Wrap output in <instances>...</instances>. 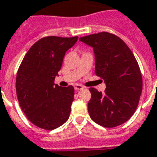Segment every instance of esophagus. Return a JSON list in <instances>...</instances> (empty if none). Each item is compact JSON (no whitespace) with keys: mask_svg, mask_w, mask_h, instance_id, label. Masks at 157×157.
Returning a JSON list of instances; mask_svg holds the SVG:
<instances>
[{"mask_svg":"<svg viewBox=\"0 0 157 157\" xmlns=\"http://www.w3.org/2000/svg\"><path fill=\"white\" fill-rule=\"evenodd\" d=\"M74 88H75V90H82V89H83V86H82V85L80 84H75V86H74Z\"/></svg>","mask_w":157,"mask_h":157,"instance_id":"34e87169","label":"esophagus"}]
</instances>
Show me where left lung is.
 I'll return each instance as SVG.
<instances>
[{"mask_svg": "<svg viewBox=\"0 0 157 157\" xmlns=\"http://www.w3.org/2000/svg\"><path fill=\"white\" fill-rule=\"evenodd\" d=\"M79 40L93 48L95 72L106 86L104 93L89 89L90 118L103 127L120 126L132 117L140 100L142 77L137 61L126 43L111 33L100 32Z\"/></svg>", "mask_w": 157, "mask_h": 157, "instance_id": "obj_1", "label": "left lung"}]
</instances>
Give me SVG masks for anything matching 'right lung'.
<instances>
[{
    "label": "right lung",
    "instance_id": "1",
    "mask_svg": "<svg viewBox=\"0 0 157 157\" xmlns=\"http://www.w3.org/2000/svg\"><path fill=\"white\" fill-rule=\"evenodd\" d=\"M78 36H46L31 46L17 75L16 89L21 108L31 123L45 130H54L70 117L74 87L54 83L66 52Z\"/></svg>",
    "mask_w": 157,
    "mask_h": 157
}]
</instances>
